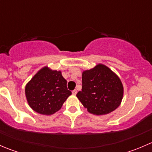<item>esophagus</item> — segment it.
Wrapping results in <instances>:
<instances>
[{
	"instance_id": "1",
	"label": "esophagus",
	"mask_w": 152,
	"mask_h": 152,
	"mask_svg": "<svg viewBox=\"0 0 152 152\" xmlns=\"http://www.w3.org/2000/svg\"><path fill=\"white\" fill-rule=\"evenodd\" d=\"M72 93H73V95H76V93H77V90H73V92H72Z\"/></svg>"
}]
</instances>
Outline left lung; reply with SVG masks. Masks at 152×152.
Returning a JSON list of instances; mask_svg holds the SVG:
<instances>
[{
    "mask_svg": "<svg viewBox=\"0 0 152 152\" xmlns=\"http://www.w3.org/2000/svg\"><path fill=\"white\" fill-rule=\"evenodd\" d=\"M124 96L120 78L110 68L98 64L82 72V88L76 96L90 113L109 114L118 108Z\"/></svg>",
    "mask_w": 152,
    "mask_h": 152,
    "instance_id": "8db88e82",
    "label": "left lung"
}]
</instances>
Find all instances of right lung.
Segmentation results:
<instances>
[{"instance_id":"right-lung-1","label":"right lung","mask_w":152,"mask_h":152,"mask_svg":"<svg viewBox=\"0 0 152 152\" xmlns=\"http://www.w3.org/2000/svg\"><path fill=\"white\" fill-rule=\"evenodd\" d=\"M25 93L29 107L45 115L59 111L71 95L62 72L48 66L41 68L26 84Z\"/></svg>"}]
</instances>
